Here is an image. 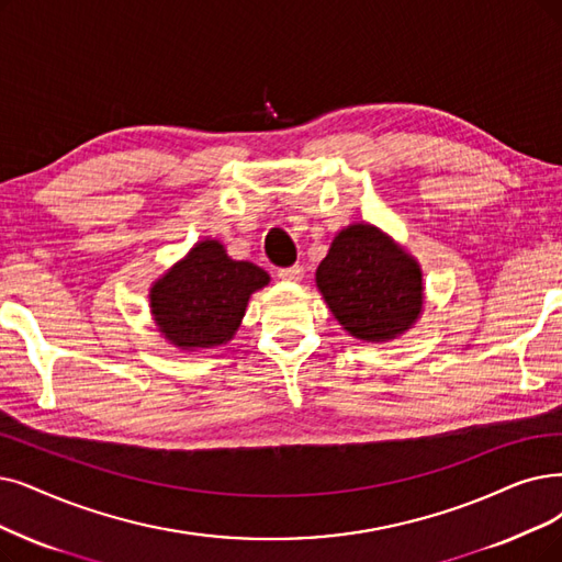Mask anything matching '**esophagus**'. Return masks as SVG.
<instances>
[{
    "label": "esophagus",
    "mask_w": 562,
    "mask_h": 562,
    "mask_svg": "<svg viewBox=\"0 0 562 562\" xmlns=\"http://www.w3.org/2000/svg\"><path fill=\"white\" fill-rule=\"evenodd\" d=\"M279 279L283 281H302L304 277V267L302 265H290V267H281L277 272Z\"/></svg>",
    "instance_id": "esophagus-1"
}]
</instances>
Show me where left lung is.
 Returning a JSON list of instances; mask_svg holds the SVG:
<instances>
[{
  "label": "left lung",
  "instance_id": "left-lung-1",
  "mask_svg": "<svg viewBox=\"0 0 562 562\" xmlns=\"http://www.w3.org/2000/svg\"><path fill=\"white\" fill-rule=\"evenodd\" d=\"M316 283L336 321L362 341L394 339L422 311L419 265L367 223L334 237Z\"/></svg>",
  "mask_w": 562,
  "mask_h": 562
}]
</instances>
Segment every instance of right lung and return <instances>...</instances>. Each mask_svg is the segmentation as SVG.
<instances>
[{
	"instance_id": "1",
	"label": "right lung",
	"mask_w": 562,
	"mask_h": 562,
	"mask_svg": "<svg viewBox=\"0 0 562 562\" xmlns=\"http://www.w3.org/2000/svg\"><path fill=\"white\" fill-rule=\"evenodd\" d=\"M267 281L265 269L228 258L223 244L200 241L151 288L154 321L184 350L221 346L233 339L246 302Z\"/></svg>"
}]
</instances>
